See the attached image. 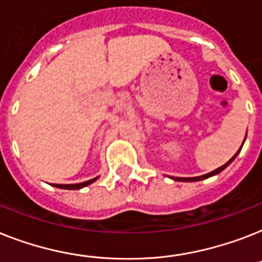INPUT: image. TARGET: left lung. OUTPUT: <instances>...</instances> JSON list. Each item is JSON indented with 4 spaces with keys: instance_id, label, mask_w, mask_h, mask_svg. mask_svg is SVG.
<instances>
[{
    "instance_id": "left-lung-1",
    "label": "left lung",
    "mask_w": 262,
    "mask_h": 262,
    "mask_svg": "<svg viewBox=\"0 0 262 262\" xmlns=\"http://www.w3.org/2000/svg\"><path fill=\"white\" fill-rule=\"evenodd\" d=\"M238 152H239V150H238ZM238 152L235 153L234 156L231 157L230 160L227 161L226 164H223L222 167L216 168L215 171L210 172V173H206V175H202V176H196V178H173V180H178V182H198V180H203V179H207V178H210V176H212V175H216V173H220L221 171H223V169H225V168H226L227 165L230 164L231 161L234 160V157L237 156V155H238Z\"/></svg>"
}]
</instances>
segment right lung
<instances>
[{
	"mask_svg": "<svg viewBox=\"0 0 262 262\" xmlns=\"http://www.w3.org/2000/svg\"><path fill=\"white\" fill-rule=\"evenodd\" d=\"M97 179L98 178H94V179L87 180V182L83 183H76V184H54V186L57 187V188H64V190H79L82 187H86L89 184H91V183H94Z\"/></svg>",
	"mask_w": 262,
	"mask_h": 262,
	"instance_id": "add662e5",
	"label": "right lung"
}]
</instances>
